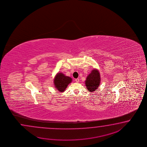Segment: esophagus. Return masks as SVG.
<instances>
[{
	"label": "esophagus",
	"mask_w": 147,
	"mask_h": 147,
	"mask_svg": "<svg viewBox=\"0 0 147 147\" xmlns=\"http://www.w3.org/2000/svg\"><path fill=\"white\" fill-rule=\"evenodd\" d=\"M75 81H76V82H79V79H78V78L76 79H75Z\"/></svg>",
	"instance_id": "obj_1"
}]
</instances>
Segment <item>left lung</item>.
Wrapping results in <instances>:
<instances>
[{
	"mask_svg": "<svg viewBox=\"0 0 147 147\" xmlns=\"http://www.w3.org/2000/svg\"><path fill=\"white\" fill-rule=\"evenodd\" d=\"M100 73L97 69H94L88 75L85 81L86 88L89 92L96 91L100 83Z\"/></svg>",
	"mask_w": 147,
	"mask_h": 147,
	"instance_id": "8db88e82",
	"label": "left lung"
}]
</instances>
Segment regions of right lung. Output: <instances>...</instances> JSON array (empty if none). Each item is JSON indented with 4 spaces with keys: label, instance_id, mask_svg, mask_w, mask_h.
I'll list each match as a JSON object with an SVG mask.
<instances>
[{
    "label": "right lung",
    "instance_id": "obj_1",
    "mask_svg": "<svg viewBox=\"0 0 147 147\" xmlns=\"http://www.w3.org/2000/svg\"><path fill=\"white\" fill-rule=\"evenodd\" d=\"M72 82V78L66 76L63 73H58L53 80L55 87L58 90L62 92L65 91L68 85Z\"/></svg>",
    "mask_w": 147,
    "mask_h": 147
}]
</instances>
